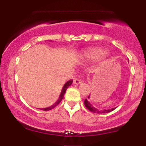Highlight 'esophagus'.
I'll return each mask as SVG.
<instances>
[{
	"label": "esophagus",
	"mask_w": 146,
	"mask_h": 146,
	"mask_svg": "<svg viewBox=\"0 0 146 146\" xmlns=\"http://www.w3.org/2000/svg\"><path fill=\"white\" fill-rule=\"evenodd\" d=\"M73 83L75 84H79L82 83V81L81 80H80V79H75L73 80Z\"/></svg>",
	"instance_id": "1"
}]
</instances>
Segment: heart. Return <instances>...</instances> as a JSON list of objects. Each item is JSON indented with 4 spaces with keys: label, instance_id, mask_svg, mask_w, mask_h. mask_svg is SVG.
<instances>
[{
    "label": "heart",
    "instance_id": "1",
    "mask_svg": "<svg viewBox=\"0 0 146 146\" xmlns=\"http://www.w3.org/2000/svg\"><path fill=\"white\" fill-rule=\"evenodd\" d=\"M107 52L100 48H92L80 54V59L86 61H96L106 56Z\"/></svg>",
    "mask_w": 146,
    "mask_h": 146
}]
</instances>
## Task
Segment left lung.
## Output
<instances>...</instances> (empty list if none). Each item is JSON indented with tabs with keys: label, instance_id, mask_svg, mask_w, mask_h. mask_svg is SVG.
Here are the masks:
<instances>
[{
	"label": "left lung",
	"instance_id": "8db88e82",
	"mask_svg": "<svg viewBox=\"0 0 146 146\" xmlns=\"http://www.w3.org/2000/svg\"><path fill=\"white\" fill-rule=\"evenodd\" d=\"M90 98V95L88 97V99ZM84 105L87 108H88V110H90V111L93 112V113H110V112L113 111L115 109V108H111V109H101V108H95V106H93V105L91 104L90 103L89 101H88V100H84Z\"/></svg>",
	"mask_w": 146,
	"mask_h": 146
}]
</instances>
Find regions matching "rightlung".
<instances>
[{
	"instance_id": "add662e5",
	"label": "right lung",
	"mask_w": 146,
	"mask_h": 146,
	"mask_svg": "<svg viewBox=\"0 0 146 146\" xmlns=\"http://www.w3.org/2000/svg\"><path fill=\"white\" fill-rule=\"evenodd\" d=\"M72 83H73V80H68L67 82L65 83V84L64 85L62 89V91H61V93H60L59 99H58V100H57V102L54 104H53L52 106H51L48 107V108H41V110H50L53 109V108H54L56 106H58L60 103V102L62 101V99H63L64 95L65 93H66V90L68 88V87L69 86H71Z\"/></svg>"
}]
</instances>
